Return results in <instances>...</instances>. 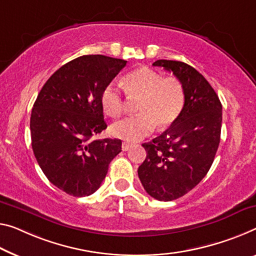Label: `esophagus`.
<instances>
[{
    "instance_id": "obj_1",
    "label": "esophagus",
    "mask_w": 256,
    "mask_h": 256,
    "mask_svg": "<svg viewBox=\"0 0 256 256\" xmlns=\"http://www.w3.org/2000/svg\"><path fill=\"white\" fill-rule=\"evenodd\" d=\"M132 146V144H130V143H127V142H124L122 143V151H128L129 148H130Z\"/></svg>"
}]
</instances>
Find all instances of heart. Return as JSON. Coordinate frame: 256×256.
<instances>
[{"label":"heart","mask_w":256,"mask_h":256,"mask_svg":"<svg viewBox=\"0 0 256 256\" xmlns=\"http://www.w3.org/2000/svg\"><path fill=\"white\" fill-rule=\"evenodd\" d=\"M124 89L129 98H140V114L127 116L111 126L118 138L136 142L154 132L156 124L168 127L178 119L184 106V87L178 78H164L148 68H140L124 78ZM102 106L106 114L119 116L124 112L126 100L122 88L111 82L102 92Z\"/></svg>","instance_id":"1"}]
</instances>
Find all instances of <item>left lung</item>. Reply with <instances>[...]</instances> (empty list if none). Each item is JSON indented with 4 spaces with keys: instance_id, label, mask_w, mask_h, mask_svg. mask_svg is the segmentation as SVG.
Listing matches in <instances>:
<instances>
[{
    "instance_id": "1",
    "label": "left lung",
    "mask_w": 256,
    "mask_h": 256,
    "mask_svg": "<svg viewBox=\"0 0 256 256\" xmlns=\"http://www.w3.org/2000/svg\"><path fill=\"white\" fill-rule=\"evenodd\" d=\"M182 82L184 106L166 132L142 144L146 158L138 167V178L148 194L172 202L191 191L205 178L220 144L222 104L208 81L183 62H153Z\"/></svg>"
}]
</instances>
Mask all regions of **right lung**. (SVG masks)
Wrapping results in <instances>:
<instances>
[{"label": "right lung", "mask_w": 256, "mask_h": 256, "mask_svg": "<svg viewBox=\"0 0 256 256\" xmlns=\"http://www.w3.org/2000/svg\"><path fill=\"white\" fill-rule=\"evenodd\" d=\"M126 64L103 54L78 57L38 92L30 116L32 148L46 178L68 194H92L121 152L120 140L92 137L108 128L102 92Z\"/></svg>", "instance_id": "1"}]
</instances>
